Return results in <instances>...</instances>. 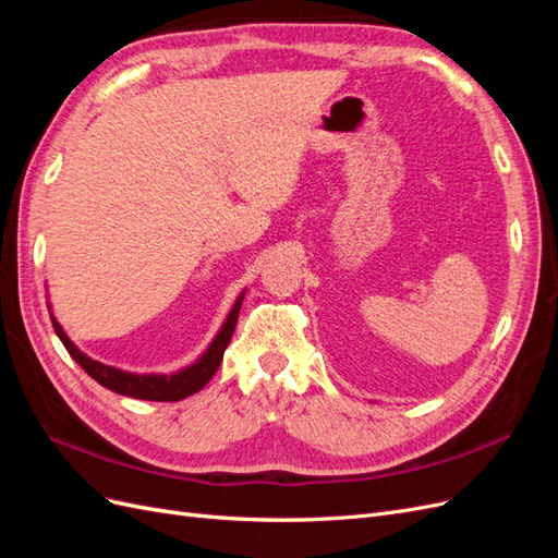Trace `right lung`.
<instances>
[{
  "mask_svg": "<svg viewBox=\"0 0 558 558\" xmlns=\"http://www.w3.org/2000/svg\"><path fill=\"white\" fill-rule=\"evenodd\" d=\"M242 291L234 300V305L230 307L223 326L218 328V332L214 335V340L209 342V347L199 353L197 361H193L191 365H185L177 373H128V369L113 367L107 363H99L95 359H90L88 353H83L72 340L70 335L64 332V328L60 326V320L53 314V307L48 302V312H50V320H53L56 335L60 337V342L64 344V349L70 351V356L86 369V373L97 381L102 384L105 388L113 393H121L128 398H137V400H156V402H177L189 398L193 393H197L199 388H205L207 381L214 377V373L218 369L223 361V353L230 344V337L234 332V326H238L240 318V310H242V300H244Z\"/></svg>",
  "mask_w": 558,
  "mask_h": 558,
  "instance_id": "obj_1",
  "label": "right lung"
}]
</instances>
